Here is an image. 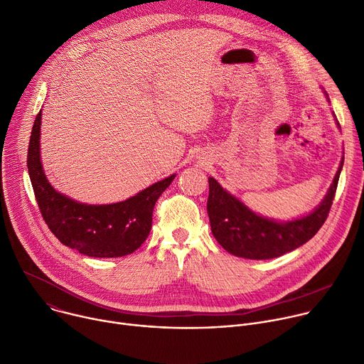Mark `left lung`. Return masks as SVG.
Segmentation results:
<instances>
[{
    "mask_svg": "<svg viewBox=\"0 0 364 364\" xmlns=\"http://www.w3.org/2000/svg\"><path fill=\"white\" fill-rule=\"evenodd\" d=\"M341 168L343 160L326 198L313 213L285 223L257 216L210 177L207 213L213 236L229 253L246 259H272L299 247L327 220Z\"/></svg>",
    "mask_w": 364,
    "mask_h": 364,
    "instance_id": "obj_1",
    "label": "left lung"
}]
</instances>
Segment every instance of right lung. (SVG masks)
Listing matches in <instances>:
<instances>
[{"instance_id": "1", "label": "right lung", "mask_w": 364, "mask_h": 364, "mask_svg": "<svg viewBox=\"0 0 364 364\" xmlns=\"http://www.w3.org/2000/svg\"><path fill=\"white\" fill-rule=\"evenodd\" d=\"M41 109L34 119L27 151V168L43 220L63 245L93 257H119L135 252L148 237L155 201L174 174L136 196L103 205L77 203L51 187L40 161Z\"/></svg>"}]
</instances>
